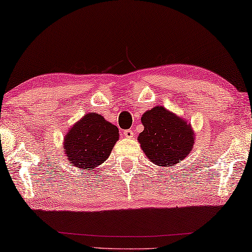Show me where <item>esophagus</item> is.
Segmentation results:
<instances>
[{
    "mask_svg": "<svg viewBox=\"0 0 252 252\" xmlns=\"http://www.w3.org/2000/svg\"><path fill=\"white\" fill-rule=\"evenodd\" d=\"M123 136H125V138H127V139H132L133 138V131L132 130H126L125 132H123Z\"/></svg>",
    "mask_w": 252,
    "mask_h": 252,
    "instance_id": "esophagus-1",
    "label": "esophagus"
}]
</instances>
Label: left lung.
I'll return each instance as SVG.
<instances>
[{"instance_id": "8db88e82", "label": "left lung", "mask_w": 252, "mask_h": 252, "mask_svg": "<svg viewBox=\"0 0 252 252\" xmlns=\"http://www.w3.org/2000/svg\"><path fill=\"white\" fill-rule=\"evenodd\" d=\"M138 136L142 152L157 166H175L189 155L196 134L192 126L164 106H154L141 116Z\"/></svg>"}]
</instances>
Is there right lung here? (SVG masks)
Returning <instances> with one entry per match:
<instances>
[{
    "label": "right lung",
    "mask_w": 252,
    "mask_h": 252,
    "mask_svg": "<svg viewBox=\"0 0 252 252\" xmlns=\"http://www.w3.org/2000/svg\"><path fill=\"white\" fill-rule=\"evenodd\" d=\"M118 140V126L100 114L89 112L67 130L63 139V152L72 166L89 171L110 157Z\"/></svg>",
    "instance_id": "add662e5"
}]
</instances>
